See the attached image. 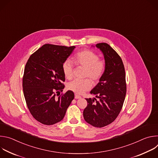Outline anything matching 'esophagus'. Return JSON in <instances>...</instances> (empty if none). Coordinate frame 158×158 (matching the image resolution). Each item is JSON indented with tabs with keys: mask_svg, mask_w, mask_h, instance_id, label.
Masks as SVG:
<instances>
[{
	"mask_svg": "<svg viewBox=\"0 0 158 158\" xmlns=\"http://www.w3.org/2000/svg\"><path fill=\"white\" fill-rule=\"evenodd\" d=\"M74 98H75V99H80V98H81V97L80 96H79V95H77V94H75V96H74Z\"/></svg>",
	"mask_w": 158,
	"mask_h": 158,
	"instance_id": "34e87169",
	"label": "esophagus"
}]
</instances>
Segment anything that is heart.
I'll list each match as a JSON object with an SVG mask.
<instances>
[{
	"label": "heart",
	"mask_w": 158,
	"mask_h": 158,
	"mask_svg": "<svg viewBox=\"0 0 158 158\" xmlns=\"http://www.w3.org/2000/svg\"><path fill=\"white\" fill-rule=\"evenodd\" d=\"M74 61L77 65L85 69L84 77H89L93 82H98L103 76L106 69V62L100 59L99 56L94 52L84 49L77 52L74 57ZM65 77L71 79L74 76V67L72 62L67 59L62 65ZM92 82L89 79H74L67 85V88L76 94H81L91 87Z\"/></svg>",
	"instance_id": "1"
}]
</instances>
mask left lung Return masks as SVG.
Returning a JSON list of instances; mask_svg holds the SVG:
<instances>
[{
    "instance_id": "obj_1",
    "label": "left lung",
    "mask_w": 158,
    "mask_h": 158,
    "mask_svg": "<svg viewBox=\"0 0 158 158\" xmlns=\"http://www.w3.org/2000/svg\"><path fill=\"white\" fill-rule=\"evenodd\" d=\"M96 46L103 53L106 69L91 91L99 99H85L83 116L89 124L102 127L113 122L121 110L126 94V73L121 57L109 44L99 43Z\"/></svg>"
}]
</instances>
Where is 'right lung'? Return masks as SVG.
<instances>
[{
	"label": "right lung",
	"mask_w": 158,
	"mask_h": 158,
	"mask_svg": "<svg viewBox=\"0 0 158 158\" xmlns=\"http://www.w3.org/2000/svg\"><path fill=\"white\" fill-rule=\"evenodd\" d=\"M74 48L44 44L26 64L22 79L24 98L33 118L43 124L53 125L62 120L74 98L72 91L56 98V93L64 88L62 64Z\"/></svg>",
	"instance_id": "right-lung-1"
}]
</instances>
